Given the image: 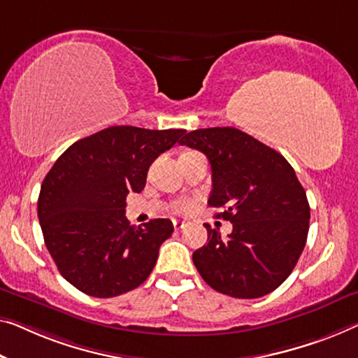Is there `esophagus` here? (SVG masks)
<instances>
[{"mask_svg": "<svg viewBox=\"0 0 358 358\" xmlns=\"http://www.w3.org/2000/svg\"><path fill=\"white\" fill-rule=\"evenodd\" d=\"M173 228H175V230H181V228H185V222L173 220Z\"/></svg>", "mask_w": 358, "mask_h": 358, "instance_id": "1", "label": "esophagus"}]
</instances>
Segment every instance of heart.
I'll return each mask as SVG.
<instances>
[{
  "instance_id": "obj_1",
  "label": "heart",
  "mask_w": 358,
  "mask_h": 358,
  "mask_svg": "<svg viewBox=\"0 0 358 358\" xmlns=\"http://www.w3.org/2000/svg\"><path fill=\"white\" fill-rule=\"evenodd\" d=\"M193 209H194V202L191 199H181V201L177 202V204H175V210H177V212L188 213Z\"/></svg>"
}]
</instances>
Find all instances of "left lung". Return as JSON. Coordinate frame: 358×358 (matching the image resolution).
I'll list each match as a JSON object with an SVG mask.
<instances>
[{"mask_svg":"<svg viewBox=\"0 0 358 358\" xmlns=\"http://www.w3.org/2000/svg\"><path fill=\"white\" fill-rule=\"evenodd\" d=\"M180 145L204 152L212 169L210 207L233 223L222 238L207 225V244L193 262L207 285L238 299L262 297L291 275L308 234L306 189L289 162L238 128L186 133Z\"/></svg>","mask_w":358,"mask_h":358,"instance_id":"left-lung-1","label":"left lung"}]
</instances>
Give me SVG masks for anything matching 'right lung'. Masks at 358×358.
<instances>
[{
    "instance_id": "right-lung-1",
    "label": "right lung",
    "mask_w": 358,
    "mask_h": 358,
    "mask_svg": "<svg viewBox=\"0 0 358 358\" xmlns=\"http://www.w3.org/2000/svg\"><path fill=\"white\" fill-rule=\"evenodd\" d=\"M185 133L109 127L73 143L48 172L38 196L43 238L59 273L78 291L115 297L146 281L173 223L130 225L125 197L141 193L149 165Z\"/></svg>"
}]
</instances>
